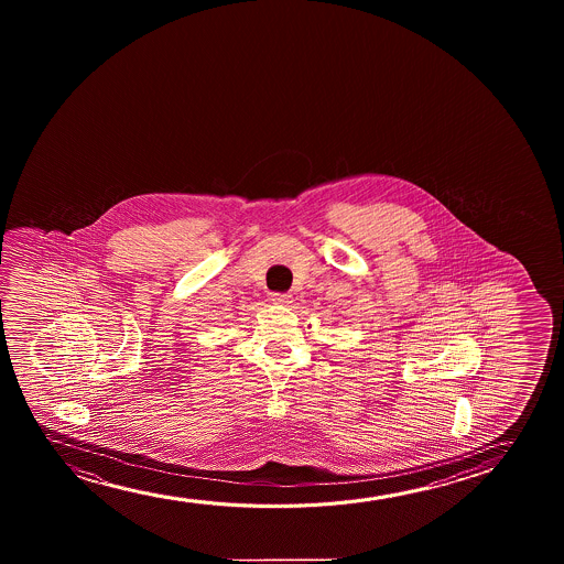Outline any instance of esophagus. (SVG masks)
<instances>
[{
    "mask_svg": "<svg viewBox=\"0 0 564 564\" xmlns=\"http://www.w3.org/2000/svg\"><path fill=\"white\" fill-rule=\"evenodd\" d=\"M271 301H273V304H281V306H286V304H291V302H293V296L286 293H273L271 294Z\"/></svg>",
    "mask_w": 564,
    "mask_h": 564,
    "instance_id": "1",
    "label": "esophagus"
}]
</instances>
